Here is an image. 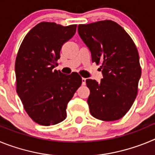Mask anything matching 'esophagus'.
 Instances as JSON below:
<instances>
[{"label": "esophagus", "instance_id": "34e87169", "mask_svg": "<svg viewBox=\"0 0 155 155\" xmlns=\"http://www.w3.org/2000/svg\"><path fill=\"white\" fill-rule=\"evenodd\" d=\"M86 84V78H82V84L84 85Z\"/></svg>", "mask_w": 155, "mask_h": 155}]
</instances>
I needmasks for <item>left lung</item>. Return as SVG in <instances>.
Masks as SVG:
<instances>
[{"instance_id":"obj_1","label":"left lung","mask_w":155,"mask_h":155,"mask_svg":"<svg viewBox=\"0 0 155 155\" xmlns=\"http://www.w3.org/2000/svg\"><path fill=\"white\" fill-rule=\"evenodd\" d=\"M78 30L91 51V61L100 65L103 75L100 82L86 80L90 113L103 121L120 120L137 94L141 68L136 45L124 28L112 20L79 25Z\"/></svg>"}]
</instances>
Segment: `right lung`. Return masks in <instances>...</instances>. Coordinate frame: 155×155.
Masks as SVG:
<instances>
[{
  "instance_id": "obj_1",
  "label": "right lung",
  "mask_w": 155,
  "mask_h": 155,
  "mask_svg": "<svg viewBox=\"0 0 155 155\" xmlns=\"http://www.w3.org/2000/svg\"><path fill=\"white\" fill-rule=\"evenodd\" d=\"M77 25L42 21L23 39L15 60L16 91L30 118L42 126L55 125L67 116V105L81 85V77L53 70L63 45Z\"/></svg>"
}]
</instances>
